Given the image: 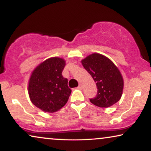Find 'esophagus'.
<instances>
[{
  "label": "esophagus",
  "mask_w": 151,
  "mask_h": 151,
  "mask_svg": "<svg viewBox=\"0 0 151 151\" xmlns=\"http://www.w3.org/2000/svg\"><path fill=\"white\" fill-rule=\"evenodd\" d=\"M78 89H82V84H79V86H78Z\"/></svg>",
  "instance_id": "1"
}]
</instances>
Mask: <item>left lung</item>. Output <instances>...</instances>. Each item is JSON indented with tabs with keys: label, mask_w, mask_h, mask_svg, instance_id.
<instances>
[{
	"label": "left lung",
	"mask_w": 151,
	"mask_h": 151,
	"mask_svg": "<svg viewBox=\"0 0 151 151\" xmlns=\"http://www.w3.org/2000/svg\"><path fill=\"white\" fill-rule=\"evenodd\" d=\"M81 63L98 88L97 96L91 99V102L101 108H107L118 102L122 96L124 80L116 65L109 58L98 53L88 55Z\"/></svg>",
	"instance_id": "1"
}]
</instances>
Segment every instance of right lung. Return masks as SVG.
Segmentation results:
<instances>
[{
    "instance_id": "add662e5",
    "label": "right lung",
    "mask_w": 151,
    "mask_h": 151,
    "mask_svg": "<svg viewBox=\"0 0 151 151\" xmlns=\"http://www.w3.org/2000/svg\"><path fill=\"white\" fill-rule=\"evenodd\" d=\"M65 65L66 61L62 58H49L31 73L27 88L30 100L45 113L59 111L71 95L68 80L62 75Z\"/></svg>"
}]
</instances>
